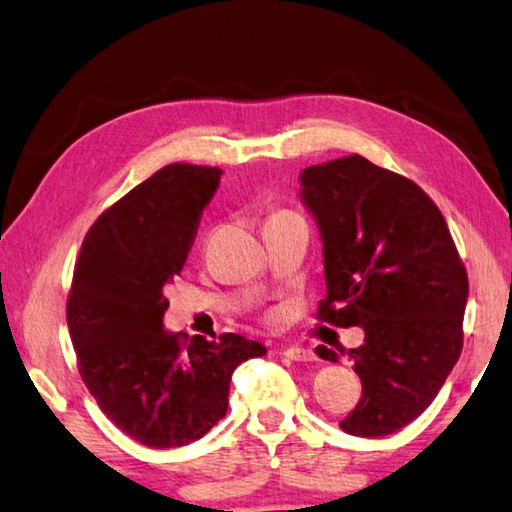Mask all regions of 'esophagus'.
<instances>
[{
	"mask_svg": "<svg viewBox=\"0 0 512 512\" xmlns=\"http://www.w3.org/2000/svg\"><path fill=\"white\" fill-rule=\"evenodd\" d=\"M284 357L291 359V361H300V363L316 361V354H314V350L302 348V345H291V348L284 350Z\"/></svg>",
	"mask_w": 512,
	"mask_h": 512,
	"instance_id": "34e87169",
	"label": "esophagus"
}]
</instances>
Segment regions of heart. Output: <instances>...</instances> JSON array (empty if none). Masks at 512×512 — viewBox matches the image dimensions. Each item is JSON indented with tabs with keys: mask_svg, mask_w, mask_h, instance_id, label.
Segmentation results:
<instances>
[{
	"mask_svg": "<svg viewBox=\"0 0 512 512\" xmlns=\"http://www.w3.org/2000/svg\"><path fill=\"white\" fill-rule=\"evenodd\" d=\"M289 214H293V212H291V210H273L271 221H273V219H282V216H289Z\"/></svg>",
	"mask_w": 512,
	"mask_h": 512,
	"instance_id": "heart-1",
	"label": "heart"
}]
</instances>
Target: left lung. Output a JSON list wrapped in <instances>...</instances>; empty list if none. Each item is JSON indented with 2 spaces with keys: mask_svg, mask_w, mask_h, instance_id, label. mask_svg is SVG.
Masks as SVG:
<instances>
[{
  "mask_svg": "<svg viewBox=\"0 0 512 512\" xmlns=\"http://www.w3.org/2000/svg\"><path fill=\"white\" fill-rule=\"evenodd\" d=\"M300 180L323 237L318 320L366 332L359 348H339L361 379V400L341 429L388 436L427 409L461 357L465 266L436 203L400 173L352 153ZM316 354L339 361L325 345Z\"/></svg>",
  "mask_w": 512,
  "mask_h": 512,
  "instance_id": "1",
  "label": "left lung"
}]
</instances>
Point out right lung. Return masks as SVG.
<instances>
[{
	"instance_id": "obj_1",
	"label": "right lung",
	"mask_w": 512,
	"mask_h": 512,
	"mask_svg": "<svg viewBox=\"0 0 512 512\" xmlns=\"http://www.w3.org/2000/svg\"><path fill=\"white\" fill-rule=\"evenodd\" d=\"M219 167L167 164L92 223L74 266L67 327L83 384L137 443L183 447L225 413L232 372L266 348L239 334L183 341L162 327Z\"/></svg>"
}]
</instances>
